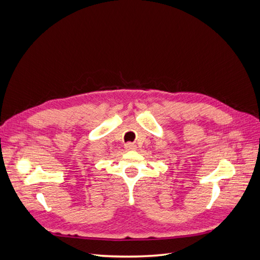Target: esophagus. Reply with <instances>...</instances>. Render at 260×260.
Returning a JSON list of instances; mask_svg holds the SVG:
<instances>
[{
  "instance_id": "1",
  "label": "esophagus",
  "mask_w": 260,
  "mask_h": 260,
  "mask_svg": "<svg viewBox=\"0 0 260 260\" xmlns=\"http://www.w3.org/2000/svg\"><path fill=\"white\" fill-rule=\"evenodd\" d=\"M125 148H127V149H136L137 146L133 143H127V144H125Z\"/></svg>"
}]
</instances>
